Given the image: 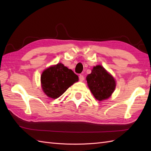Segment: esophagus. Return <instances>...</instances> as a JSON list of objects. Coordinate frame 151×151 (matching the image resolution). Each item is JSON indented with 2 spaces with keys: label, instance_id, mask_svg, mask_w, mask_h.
I'll return each instance as SVG.
<instances>
[{
  "label": "esophagus",
  "instance_id": "esophagus-1",
  "mask_svg": "<svg viewBox=\"0 0 151 151\" xmlns=\"http://www.w3.org/2000/svg\"><path fill=\"white\" fill-rule=\"evenodd\" d=\"M79 80L81 81H83L84 80V76H83L82 75H79Z\"/></svg>",
  "mask_w": 151,
  "mask_h": 151
}]
</instances>
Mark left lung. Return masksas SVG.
<instances>
[{
	"label": "left lung",
	"instance_id": "8db88e82",
	"mask_svg": "<svg viewBox=\"0 0 151 151\" xmlns=\"http://www.w3.org/2000/svg\"><path fill=\"white\" fill-rule=\"evenodd\" d=\"M86 80L93 95L99 101L110 97L115 88L114 78L101 65L94 67Z\"/></svg>",
	"mask_w": 151,
	"mask_h": 151
}]
</instances>
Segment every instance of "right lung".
Masks as SVG:
<instances>
[{"instance_id":"add662e5","label":"right lung","mask_w":151,"mask_h":151,"mask_svg":"<svg viewBox=\"0 0 151 151\" xmlns=\"http://www.w3.org/2000/svg\"><path fill=\"white\" fill-rule=\"evenodd\" d=\"M41 81L45 93L50 98L57 99L74 83L78 81V76L71 69L60 63L45 70Z\"/></svg>"}]
</instances>
